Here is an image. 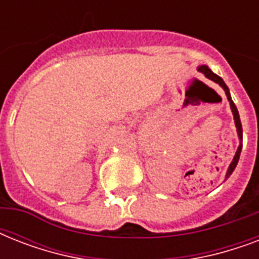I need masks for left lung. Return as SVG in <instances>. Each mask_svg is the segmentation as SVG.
<instances>
[{"label": "left lung", "instance_id": "obj_1", "mask_svg": "<svg viewBox=\"0 0 259 259\" xmlns=\"http://www.w3.org/2000/svg\"><path fill=\"white\" fill-rule=\"evenodd\" d=\"M197 71L199 72H201V74H204V76L207 79H209V80H212V82H215L217 84H219V86L222 87V89L225 90L226 93V97H227V101L230 102V107H231V111H233V115H234V122H235V127H237V133H238V138H239V146H238L237 149V153H235V156H234L233 161H231V164H230L229 169H227V172H226V177H225V181L229 179L230 176H231V173L234 172V169H235V166H237L238 161H239V156H241V150H242V123H241V118H239V113H238L237 110V106H235V103L233 102V99H231V95H230V90L229 87L226 86V83L223 82V79L221 78V76H218L217 74H213L212 71L209 70L208 66H199L197 67Z\"/></svg>", "mask_w": 259, "mask_h": 259}]
</instances>
